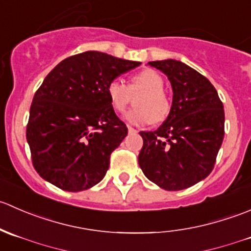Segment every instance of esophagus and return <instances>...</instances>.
I'll return each mask as SVG.
<instances>
[{
	"instance_id": "esophagus-1",
	"label": "esophagus",
	"mask_w": 251,
	"mask_h": 251,
	"mask_svg": "<svg viewBox=\"0 0 251 251\" xmlns=\"http://www.w3.org/2000/svg\"><path fill=\"white\" fill-rule=\"evenodd\" d=\"M127 130H128V132H130V133H136V132H137V130H136V128H133L132 126H130V125H127Z\"/></svg>"
}]
</instances>
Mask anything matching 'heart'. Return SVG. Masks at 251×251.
I'll return each instance as SVG.
<instances>
[{"mask_svg": "<svg viewBox=\"0 0 251 251\" xmlns=\"http://www.w3.org/2000/svg\"><path fill=\"white\" fill-rule=\"evenodd\" d=\"M165 80L153 69H144L131 77L130 85H125L119 78L110 81L107 86L108 98L114 110L123 113L130 104L132 95L143 92L136 102L137 108L126 115L130 123L136 125L161 123L168 118L171 102L164 91Z\"/></svg>", "mask_w": 251, "mask_h": 251, "instance_id": "obj_1", "label": "heart"}]
</instances>
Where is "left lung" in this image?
<instances>
[{"mask_svg":"<svg viewBox=\"0 0 251 251\" xmlns=\"http://www.w3.org/2000/svg\"><path fill=\"white\" fill-rule=\"evenodd\" d=\"M170 80V114L155 131L144 132L138 164L148 179L181 191L209 176L225 136V110L204 75L175 59L149 62Z\"/></svg>","mask_w":251,"mask_h":251,"instance_id":"obj_1","label":"left lung"}]
</instances>
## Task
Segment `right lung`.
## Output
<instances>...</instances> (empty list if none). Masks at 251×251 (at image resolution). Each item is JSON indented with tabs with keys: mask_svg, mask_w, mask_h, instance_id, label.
<instances>
[{
	"mask_svg": "<svg viewBox=\"0 0 251 251\" xmlns=\"http://www.w3.org/2000/svg\"><path fill=\"white\" fill-rule=\"evenodd\" d=\"M140 64L87 50L65 58L45 77L26 125L32 165L42 178L68 192L102 181L111 151L127 135L107 86Z\"/></svg>",
	"mask_w": 251,
	"mask_h": 251,
	"instance_id": "add662e5",
	"label": "right lung"
}]
</instances>
